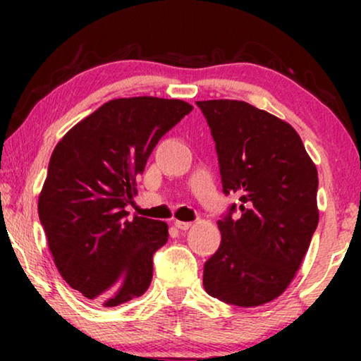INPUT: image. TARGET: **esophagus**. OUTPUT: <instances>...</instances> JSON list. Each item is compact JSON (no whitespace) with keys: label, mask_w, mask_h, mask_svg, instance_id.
<instances>
[{"label":"esophagus","mask_w":361,"mask_h":361,"mask_svg":"<svg viewBox=\"0 0 361 361\" xmlns=\"http://www.w3.org/2000/svg\"><path fill=\"white\" fill-rule=\"evenodd\" d=\"M174 225H176V228H179V230H189L192 226L190 221H180V220H176Z\"/></svg>","instance_id":"34e87169"}]
</instances>
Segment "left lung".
<instances>
[{
	"label": "left lung",
	"instance_id": "8db88e82",
	"mask_svg": "<svg viewBox=\"0 0 361 361\" xmlns=\"http://www.w3.org/2000/svg\"><path fill=\"white\" fill-rule=\"evenodd\" d=\"M209 123L226 195L241 216L216 221L221 243L204 266L212 298L240 307L288 289L319 224L317 167L289 123L240 100L197 102Z\"/></svg>",
	"mask_w": 361,
	"mask_h": 361
}]
</instances>
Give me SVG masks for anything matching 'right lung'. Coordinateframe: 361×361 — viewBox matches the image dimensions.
<instances>
[{"mask_svg":"<svg viewBox=\"0 0 361 361\" xmlns=\"http://www.w3.org/2000/svg\"><path fill=\"white\" fill-rule=\"evenodd\" d=\"M192 105L157 97L116 98L57 142L39 194V219L63 281L92 302L115 307L140 298L152 279V255L169 238L166 221L133 216L157 141Z\"/></svg>","mask_w":361,"mask_h":361,"instance_id":"1","label":"right lung"}]
</instances>
